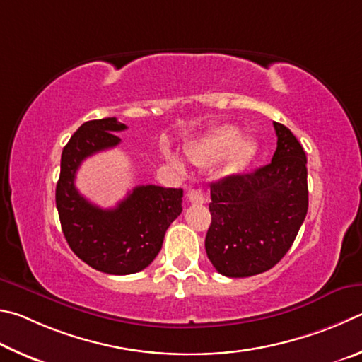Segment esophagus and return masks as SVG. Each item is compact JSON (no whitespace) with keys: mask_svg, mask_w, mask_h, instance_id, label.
<instances>
[{"mask_svg":"<svg viewBox=\"0 0 362 362\" xmlns=\"http://www.w3.org/2000/svg\"><path fill=\"white\" fill-rule=\"evenodd\" d=\"M187 200L191 202V204H204L205 202V192L202 191L200 187H194V189H189L187 192Z\"/></svg>","mask_w":362,"mask_h":362,"instance_id":"34e87169","label":"esophagus"}]
</instances>
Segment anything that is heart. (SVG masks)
I'll return each instance as SVG.
<instances>
[{"label": "heart", "instance_id": "b5f03b06", "mask_svg": "<svg viewBox=\"0 0 362 362\" xmlns=\"http://www.w3.org/2000/svg\"><path fill=\"white\" fill-rule=\"evenodd\" d=\"M240 130L233 125H221L187 149V157L195 165H214L230 154L229 170L237 171L250 160L255 144L250 139H240ZM177 165V163H176Z\"/></svg>", "mask_w": 362, "mask_h": 362}]
</instances>
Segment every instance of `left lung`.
Masks as SVG:
<instances>
[{"label":"left lung","instance_id":"8db88e82","mask_svg":"<svg viewBox=\"0 0 362 362\" xmlns=\"http://www.w3.org/2000/svg\"><path fill=\"white\" fill-rule=\"evenodd\" d=\"M274 127L278 141L269 165L210 186L211 226L205 250L224 276L270 270L289 251L307 216L305 151L288 127Z\"/></svg>","mask_w":362,"mask_h":362}]
</instances>
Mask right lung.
I'll return each mask as SVG.
<instances>
[{"label":"right lung","mask_w":362,"mask_h":362,"mask_svg":"<svg viewBox=\"0 0 362 362\" xmlns=\"http://www.w3.org/2000/svg\"><path fill=\"white\" fill-rule=\"evenodd\" d=\"M127 129L116 117L82 124L63 148L55 189L63 235L69 248L92 269L110 275L141 272L162 248L165 232L182 211V189L138 186L117 206L103 210L78 192L76 171L88 156L120 143Z\"/></svg>","instance_id":"1"}]
</instances>
